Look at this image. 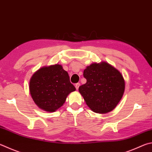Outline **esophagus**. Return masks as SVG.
<instances>
[{
	"label": "esophagus",
	"mask_w": 152,
	"mask_h": 152,
	"mask_svg": "<svg viewBox=\"0 0 152 152\" xmlns=\"http://www.w3.org/2000/svg\"><path fill=\"white\" fill-rule=\"evenodd\" d=\"M80 85V83H76V84H75V87H76V90L78 89Z\"/></svg>",
	"instance_id": "34e87169"
}]
</instances>
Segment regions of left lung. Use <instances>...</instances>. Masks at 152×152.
<instances>
[{
	"instance_id": "obj_1",
	"label": "left lung",
	"mask_w": 152,
	"mask_h": 152,
	"mask_svg": "<svg viewBox=\"0 0 152 152\" xmlns=\"http://www.w3.org/2000/svg\"><path fill=\"white\" fill-rule=\"evenodd\" d=\"M86 83L79 87L86 103L96 113L112 111L124 92L125 82L122 74L109 64L94 63L84 70Z\"/></svg>"
}]
</instances>
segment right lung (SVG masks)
I'll list each match as a JSON object with an SVG mask.
<instances>
[{
	"instance_id": "1",
	"label": "right lung",
	"mask_w": 152,
	"mask_h": 152,
	"mask_svg": "<svg viewBox=\"0 0 152 152\" xmlns=\"http://www.w3.org/2000/svg\"><path fill=\"white\" fill-rule=\"evenodd\" d=\"M30 92L35 104L46 112H54L65 102L67 96L76 90L61 65L43 67L33 74Z\"/></svg>"
}]
</instances>
